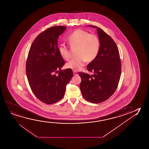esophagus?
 Returning <instances> with one entry per match:
<instances>
[{
  "label": "esophagus",
  "mask_w": 149,
  "mask_h": 149,
  "mask_svg": "<svg viewBox=\"0 0 149 149\" xmlns=\"http://www.w3.org/2000/svg\"><path fill=\"white\" fill-rule=\"evenodd\" d=\"M73 74L74 75H78V73L77 71H73Z\"/></svg>",
  "instance_id": "1"
}]
</instances>
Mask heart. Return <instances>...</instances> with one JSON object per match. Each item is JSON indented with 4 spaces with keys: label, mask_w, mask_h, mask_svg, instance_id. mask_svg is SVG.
I'll list each match as a JSON object with an SVG mask.
<instances>
[{
    "label": "heart",
    "mask_w": 149,
    "mask_h": 149,
    "mask_svg": "<svg viewBox=\"0 0 149 149\" xmlns=\"http://www.w3.org/2000/svg\"><path fill=\"white\" fill-rule=\"evenodd\" d=\"M67 40L71 47H77L76 55L77 56L67 62L68 69L78 71L83 68L87 61L91 62L96 58L100 49V40L96 35L90 34L81 29H77L67 37ZM58 52L64 60L69 59L70 51L64 43L58 46Z\"/></svg>",
    "instance_id": "b5f03b06"
}]
</instances>
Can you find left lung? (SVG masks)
<instances>
[{
  "label": "left lung",
  "mask_w": 149,
  "mask_h": 149,
  "mask_svg": "<svg viewBox=\"0 0 149 149\" xmlns=\"http://www.w3.org/2000/svg\"><path fill=\"white\" fill-rule=\"evenodd\" d=\"M96 28L101 46L96 58L87 65L93 72L89 75L79 72L80 89L83 97L91 103H100L109 99L117 89L121 73V62L117 45L101 28Z\"/></svg>",
  "instance_id": "1"
}]
</instances>
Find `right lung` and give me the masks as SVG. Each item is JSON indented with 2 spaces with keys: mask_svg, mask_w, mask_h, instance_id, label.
Masks as SVG:
<instances>
[{
  "mask_svg": "<svg viewBox=\"0 0 149 149\" xmlns=\"http://www.w3.org/2000/svg\"><path fill=\"white\" fill-rule=\"evenodd\" d=\"M66 29L64 26L48 28L34 39L28 53L26 65L28 83L37 98L47 104L63 98L73 76L71 69L61 70L65 62L58 52V39Z\"/></svg>",
  "mask_w": 149,
  "mask_h": 149,
  "instance_id": "right-lung-1",
  "label": "right lung"
}]
</instances>
